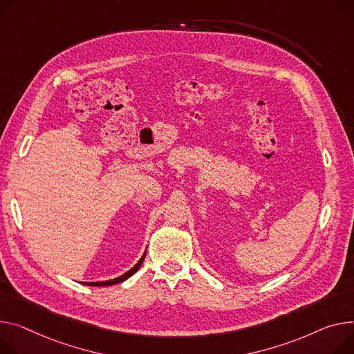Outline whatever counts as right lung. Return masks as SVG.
Segmentation results:
<instances>
[{
    "label": "right lung",
    "mask_w": 354,
    "mask_h": 354,
    "mask_svg": "<svg viewBox=\"0 0 354 354\" xmlns=\"http://www.w3.org/2000/svg\"><path fill=\"white\" fill-rule=\"evenodd\" d=\"M145 254H147V252H144V254H142V257L139 259L138 261V263L132 268V269H129L127 273H124L122 276H120V277H115V279H111V280H102V281H84L82 285H86V286H112V285H116V283H121V281H124V280H127V279H129L133 273H136V270L140 268V265H142V262H144V259H145Z\"/></svg>",
    "instance_id": "add662e5"
}]
</instances>
